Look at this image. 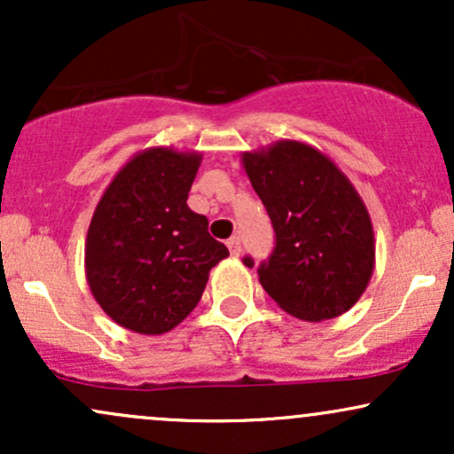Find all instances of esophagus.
I'll list each match as a JSON object with an SVG mask.
<instances>
[{
  "label": "esophagus",
  "mask_w": 454,
  "mask_h": 454,
  "mask_svg": "<svg viewBox=\"0 0 454 454\" xmlns=\"http://www.w3.org/2000/svg\"><path fill=\"white\" fill-rule=\"evenodd\" d=\"M228 249H231V254L234 258H239L241 256V239L239 237H232V239H228Z\"/></svg>",
  "instance_id": "34e87169"
}]
</instances>
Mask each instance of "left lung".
<instances>
[{"label": "left lung", "mask_w": 454, "mask_h": 454, "mask_svg": "<svg viewBox=\"0 0 454 454\" xmlns=\"http://www.w3.org/2000/svg\"><path fill=\"white\" fill-rule=\"evenodd\" d=\"M241 161L275 231L273 254L258 269L262 288L299 320L346 314L376 267L372 217L350 179L301 140L245 151Z\"/></svg>", "instance_id": "left-lung-1"}]
</instances>
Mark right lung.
Here are the masks:
<instances>
[{
	"label": "right lung",
	"mask_w": 454,
	"mask_h": 454,
	"mask_svg": "<svg viewBox=\"0 0 454 454\" xmlns=\"http://www.w3.org/2000/svg\"><path fill=\"white\" fill-rule=\"evenodd\" d=\"M202 153L149 147L113 176L93 211L85 275L93 299L119 326L161 335L184 322L209 270L228 256L205 215L187 207Z\"/></svg>",
	"instance_id": "obj_1"
}]
</instances>
